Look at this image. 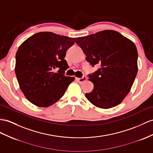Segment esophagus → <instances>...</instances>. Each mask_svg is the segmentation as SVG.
Instances as JSON below:
<instances>
[{"label": "esophagus", "instance_id": "obj_1", "mask_svg": "<svg viewBox=\"0 0 153 153\" xmlns=\"http://www.w3.org/2000/svg\"><path fill=\"white\" fill-rule=\"evenodd\" d=\"M76 80H77L78 82H79V83H82V82H85V80H87V78H86V76H84L82 78H81V79H79V78H77Z\"/></svg>", "mask_w": 153, "mask_h": 153}]
</instances>
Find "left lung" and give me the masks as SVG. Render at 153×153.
<instances>
[{
	"label": "left lung",
	"mask_w": 153,
	"mask_h": 153,
	"mask_svg": "<svg viewBox=\"0 0 153 153\" xmlns=\"http://www.w3.org/2000/svg\"><path fill=\"white\" fill-rule=\"evenodd\" d=\"M85 59L100 68L89 74L94 88L85 97L103 109L116 106L130 91L137 73V51L135 44L120 33L106 30L76 38Z\"/></svg>",
	"instance_id": "obj_1"
}]
</instances>
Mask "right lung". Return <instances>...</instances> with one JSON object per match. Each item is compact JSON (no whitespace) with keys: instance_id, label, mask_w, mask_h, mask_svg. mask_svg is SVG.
<instances>
[{"instance_id":"obj_1","label":"right lung","mask_w":153,"mask_h":153,"mask_svg":"<svg viewBox=\"0 0 153 153\" xmlns=\"http://www.w3.org/2000/svg\"><path fill=\"white\" fill-rule=\"evenodd\" d=\"M74 38L51 32L35 33L22 43L16 56L15 72L25 97L38 107L53 105L64 95L74 77L65 76L66 52ZM56 68L59 69L57 73Z\"/></svg>"}]
</instances>
